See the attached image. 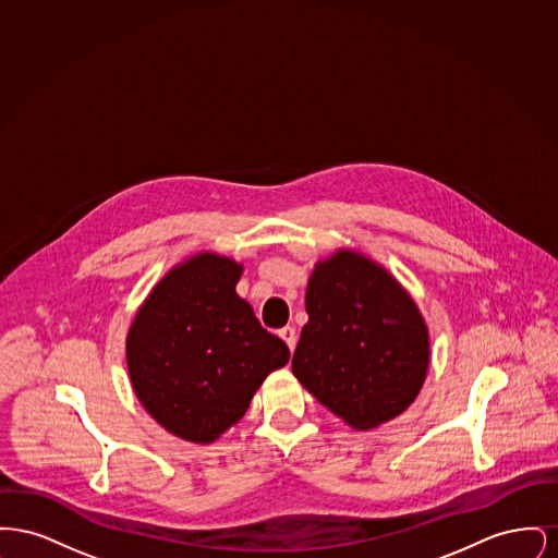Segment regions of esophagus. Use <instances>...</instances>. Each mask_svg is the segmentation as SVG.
Segmentation results:
<instances>
[{"label":"esophagus","mask_w":558,"mask_h":558,"mask_svg":"<svg viewBox=\"0 0 558 558\" xmlns=\"http://www.w3.org/2000/svg\"><path fill=\"white\" fill-rule=\"evenodd\" d=\"M278 335L284 339V343L289 345V349L294 351V345H296V332H294V328H292V326H284V328H280Z\"/></svg>","instance_id":"obj_1"}]
</instances>
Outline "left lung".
I'll list each match as a JSON object with an SVG mask.
<instances>
[{"label": "left lung", "instance_id": "8db88e82", "mask_svg": "<svg viewBox=\"0 0 558 558\" xmlns=\"http://www.w3.org/2000/svg\"><path fill=\"white\" fill-rule=\"evenodd\" d=\"M305 310L292 374L322 405L372 428L416 399L428 366L425 319L383 267L337 253L314 269Z\"/></svg>", "mask_w": 558, "mask_h": 558}]
</instances>
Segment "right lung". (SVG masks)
I'll list each match as a JSON object with an SVG mask.
<instances>
[{"mask_svg": "<svg viewBox=\"0 0 558 558\" xmlns=\"http://www.w3.org/2000/svg\"><path fill=\"white\" fill-rule=\"evenodd\" d=\"M242 267L211 253L171 269L133 319V391L169 433L209 444L244 416L291 351L236 294Z\"/></svg>", "mask_w": 558, "mask_h": 558, "instance_id": "obj_1", "label": "right lung"}]
</instances>
